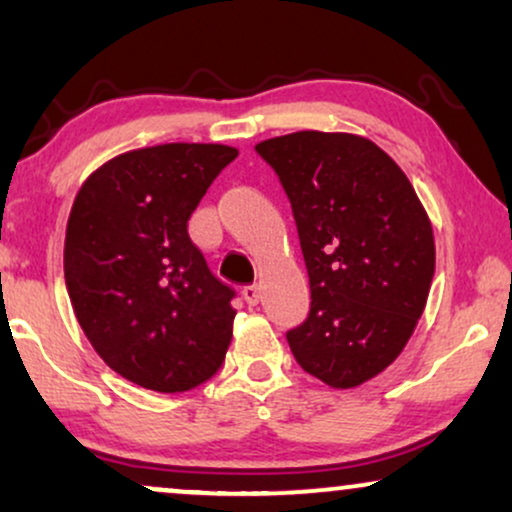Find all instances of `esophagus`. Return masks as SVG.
Wrapping results in <instances>:
<instances>
[{"instance_id": "obj_1", "label": "esophagus", "mask_w": 512, "mask_h": 512, "mask_svg": "<svg viewBox=\"0 0 512 512\" xmlns=\"http://www.w3.org/2000/svg\"><path fill=\"white\" fill-rule=\"evenodd\" d=\"M258 296H261V293H258V286L256 284H249V286H244V289H242V298L247 300L249 307L258 305Z\"/></svg>"}]
</instances>
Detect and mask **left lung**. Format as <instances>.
Returning <instances> with one entry per match:
<instances>
[{
    "label": "left lung",
    "mask_w": 512,
    "mask_h": 512,
    "mask_svg": "<svg viewBox=\"0 0 512 512\" xmlns=\"http://www.w3.org/2000/svg\"><path fill=\"white\" fill-rule=\"evenodd\" d=\"M289 195L310 277V314L286 333L328 387L380 375L429 298L436 244L415 188L366 137L303 130L256 144Z\"/></svg>",
    "instance_id": "left-lung-1"
}]
</instances>
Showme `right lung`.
<instances>
[{
	"instance_id": "obj_1",
	"label": "right lung",
	"mask_w": 512,
	"mask_h": 512,
	"mask_svg": "<svg viewBox=\"0 0 512 512\" xmlns=\"http://www.w3.org/2000/svg\"><path fill=\"white\" fill-rule=\"evenodd\" d=\"M237 158L223 144H158L111 158L76 193L65 282L90 345L139 387L207 382L233 338L235 291L207 268L188 219Z\"/></svg>"
}]
</instances>
